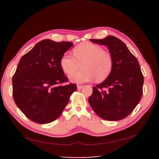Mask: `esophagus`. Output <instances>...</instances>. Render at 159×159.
<instances>
[{
	"mask_svg": "<svg viewBox=\"0 0 159 159\" xmlns=\"http://www.w3.org/2000/svg\"><path fill=\"white\" fill-rule=\"evenodd\" d=\"M83 87H84V85H77V88L79 89H82Z\"/></svg>",
	"mask_w": 159,
	"mask_h": 159,
	"instance_id": "34e87169",
	"label": "esophagus"
}]
</instances>
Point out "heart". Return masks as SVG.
Segmentation results:
<instances>
[{
    "mask_svg": "<svg viewBox=\"0 0 159 159\" xmlns=\"http://www.w3.org/2000/svg\"><path fill=\"white\" fill-rule=\"evenodd\" d=\"M73 55L74 57L69 53H65L60 60L61 67L65 73H70L69 79L72 82L83 83L92 80L96 77L98 80H102L107 79L112 72V56L95 43H80L73 49ZM83 60L84 62L82 67L84 70L74 71L77 67V63Z\"/></svg>",
    "mask_w": 159,
    "mask_h": 159,
    "instance_id": "1",
    "label": "heart"
}]
</instances>
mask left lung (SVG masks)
I'll return each mask as SVG.
<instances>
[{
  "instance_id": "8db88e82",
  "label": "left lung",
  "mask_w": 159,
  "mask_h": 159,
  "mask_svg": "<svg viewBox=\"0 0 159 159\" xmlns=\"http://www.w3.org/2000/svg\"><path fill=\"white\" fill-rule=\"evenodd\" d=\"M90 40L107 46L113 57V67L105 80L93 87L88 102L103 120L124 119L133 112L143 95L144 78L139 63L126 44L116 37Z\"/></svg>"
}]
</instances>
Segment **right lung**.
<instances>
[{"mask_svg": "<svg viewBox=\"0 0 159 159\" xmlns=\"http://www.w3.org/2000/svg\"><path fill=\"white\" fill-rule=\"evenodd\" d=\"M73 43L43 39L20 59L12 79L13 98L20 111L38 124L56 120L77 88L69 83L60 60Z\"/></svg>", "mask_w": 159, "mask_h": 159, "instance_id": "add662e5", "label": "right lung"}]
</instances>
